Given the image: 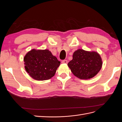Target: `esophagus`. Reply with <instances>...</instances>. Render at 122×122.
Returning a JSON list of instances; mask_svg holds the SVG:
<instances>
[{
	"instance_id": "esophagus-1",
	"label": "esophagus",
	"mask_w": 122,
	"mask_h": 122,
	"mask_svg": "<svg viewBox=\"0 0 122 122\" xmlns=\"http://www.w3.org/2000/svg\"><path fill=\"white\" fill-rule=\"evenodd\" d=\"M62 64H67L68 63V61L67 60H63L62 61Z\"/></svg>"
}]
</instances>
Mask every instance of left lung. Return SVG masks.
Here are the masks:
<instances>
[{
  "mask_svg": "<svg viewBox=\"0 0 122 122\" xmlns=\"http://www.w3.org/2000/svg\"><path fill=\"white\" fill-rule=\"evenodd\" d=\"M100 54L96 51H88L79 49L73 54V59L68 67L76 77L81 79H90L95 76L102 66Z\"/></svg>",
  "mask_w": 122,
  "mask_h": 122,
  "instance_id": "obj_1",
  "label": "left lung"
}]
</instances>
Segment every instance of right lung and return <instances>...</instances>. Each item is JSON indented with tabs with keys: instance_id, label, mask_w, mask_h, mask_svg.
<instances>
[{
	"instance_id": "add662e5",
	"label": "right lung",
	"mask_w": 122,
	"mask_h": 122,
	"mask_svg": "<svg viewBox=\"0 0 122 122\" xmlns=\"http://www.w3.org/2000/svg\"><path fill=\"white\" fill-rule=\"evenodd\" d=\"M25 70L36 80H46L54 76L61 62L49 50L33 49L24 57Z\"/></svg>"
}]
</instances>
